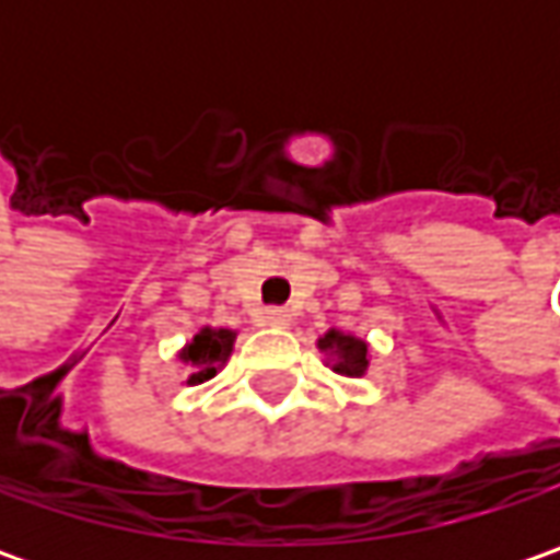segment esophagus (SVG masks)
I'll use <instances>...</instances> for the list:
<instances>
[{
    "label": "esophagus",
    "mask_w": 560,
    "mask_h": 560,
    "mask_svg": "<svg viewBox=\"0 0 560 560\" xmlns=\"http://www.w3.org/2000/svg\"><path fill=\"white\" fill-rule=\"evenodd\" d=\"M292 314L287 308H265V324L268 327H290Z\"/></svg>",
    "instance_id": "esophagus-1"
}]
</instances>
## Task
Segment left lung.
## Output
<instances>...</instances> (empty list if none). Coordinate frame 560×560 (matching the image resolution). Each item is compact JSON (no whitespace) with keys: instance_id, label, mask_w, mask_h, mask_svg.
Returning a JSON list of instances; mask_svg holds the SVG:
<instances>
[{"instance_id":"obj_1","label":"left lung","mask_w":560,"mask_h":560,"mask_svg":"<svg viewBox=\"0 0 560 560\" xmlns=\"http://www.w3.org/2000/svg\"><path fill=\"white\" fill-rule=\"evenodd\" d=\"M317 349L327 355L330 371L339 376H364L368 371V342L358 336L339 334V330H327L317 339Z\"/></svg>"}]
</instances>
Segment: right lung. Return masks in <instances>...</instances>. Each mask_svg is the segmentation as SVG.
I'll return each instance as SVG.
<instances>
[{
  "label": "right lung",
  "instance_id": "add662e5",
  "mask_svg": "<svg viewBox=\"0 0 560 560\" xmlns=\"http://www.w3.org/2000/svg\"><path fill=\"white\" fill-rule=\"evenodd\" d=\"M233 339L236 334L233 330H214V327H202L199 334L192 336V342H186V349L180 352V361L186 364V383L196 386V383H205L211 376L218 374L224 368V361L233 352Z\"/></svg>",
  "mask_w": 560,
  "mask_h": 560
}]
</instances>
